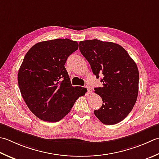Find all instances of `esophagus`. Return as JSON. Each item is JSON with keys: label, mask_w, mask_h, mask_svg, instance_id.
Returning <instances> with one entry per match:
<instances>
[{"label": "esophagus", "mask_w": 159, "mask_h": 159, "mask_svg": "<svg viewBox=\"0 0 159 159\" xmlns=\"http://www.w3.org/2000/svg\"><path fill=\"white\" fill-rule=\"evenodd\" d=\"M85 88H87V89H88V94H91V92H92V88H90V86H89V85H86V86H85Z\"/></svg>", "instance_id": "1"}]
</instances>
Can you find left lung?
<instances>
[{
	"instance_id": "obj_1",
	"label": "left lung",
	"mask_w": 159,
	"mask_h": 159,
	"mask_svg": "<svg viewBox=\"0 0 159 159\" xmlns=\"http://www.w3.org/2000/svg\"><path fill=\"white\" fill-rule=\"evenodd\" d=\"M80 52L89 62L93 74L101 80L102 88H94L102 105L94 111L105 125L120 122L132 111L139 92L137 65L120 45L97 39L79 43Z\"/></svg>"
}]
</instances>
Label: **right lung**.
Returning a JSON list of instances; mask_svg holds the SVG:
<instances>
[{"mask_svg":"<svg viewBox=\"0 0 159 159\" xmlns=\"http://www.w3.org/2000/svg\"><path fill=\"white\" fill-rule=\"evenodd\" d=\"M79 44L67 39L36 43L27 52L18 73L25 102L39 119L57 122L70 112L86 88L71 85L65 67Z\"/></svg>","mask_w":159,"mask_h":159,"instance_id":"obj_1","label":"right lung"}]
</instances>
